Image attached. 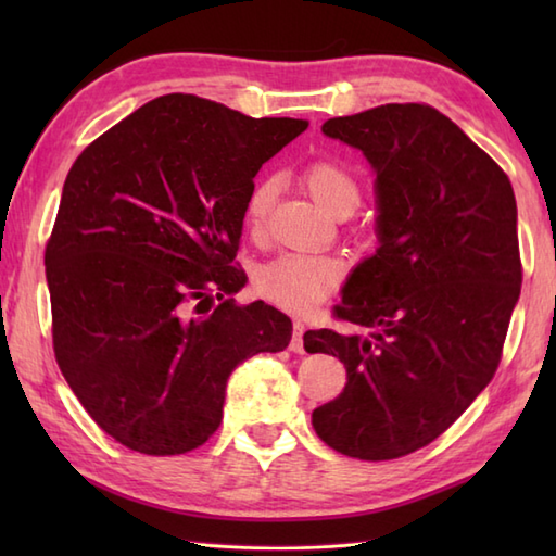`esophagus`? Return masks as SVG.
Returning <instances> with one entry per match:
<instances>
[{
  "label": "esophagus",
  "mask_w": 556,
  "mask_h": 556,
  "mask_svg": "<svg viewBox=\"0 0 556 556\" xmlns=\"http://www.w3.org/2000/svg\"><path fill=\"white\" fill-rule=\"evenodd\" d=\"M303 334H305V325L301 320H296V323H293V334H291V341H289V349L293 353H305Z\"/></svg>",
  "instance_id": "34e87169"
}]
</instances>
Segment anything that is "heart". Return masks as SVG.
I'll use <instances>...</instances> for the list:
<instances>
[{
  "label": "heart",
  "mask_w": 556,
  "mask_h": 556,
  "mask_svg": "<svg viewBox=\"0 0 556 556\" xmlns=\"http://www.w3.org/2000/svg\"><path fill=\"white\" fill-rule=\"evenodd\" d=\"M303 184L329 215L349 217L361 203V184L346 164L332 157H320L303 169ZM275 186L257 184L245 200V227L251 233H263ZM341 281L339 260L311 253H281L255 271V293L267 303L289 313H305L325 301Z\"/></svg>",
  "instance_id": "obj_1"
}]
</instances>
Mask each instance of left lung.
<instances>
[{
    "instance_id": "8db88e82",
    "label": "left lung",
    "mask_w": 556,
    "mask_h": 556,
    "mask_svg": "<svg viewBox=\"0 0 556 556\" xmlns=\"http://www.w3.org/2000/svg\"><path fill=\"white\" fill-rule=\"evenodd\" d=\"M323 134L372 164L380 248L334 308L370 337L303 334L305 351L346 368L313 428L339 454L389 460L434 442L497 372L523 281L516 198L500 164L430 104L337 116Z\"/></svg>"
}]
</instances>
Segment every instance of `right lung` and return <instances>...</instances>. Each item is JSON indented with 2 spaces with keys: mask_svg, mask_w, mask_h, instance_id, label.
Wrapping results in <instances>:
<instances>
[{
  "mask_svg": "<svg viewBox=\"0 0 556 556\" xmlns=\"http://www.w3.org/2000/svg\"><path fill=\"white\" fill-rule=\"evenodd\" d=\"M305 128L172 92L71 167L45 248L52 346L119 444L148 456L205 444L236 365L289 346L285 313L236 305L245 271L233 257L255 174Z\"/></svg>",
  "mask_w": 556,
  "mask_h": 556,
  "instance_id": "obj_1",
  "label": "right lung"
}]
</instances>
